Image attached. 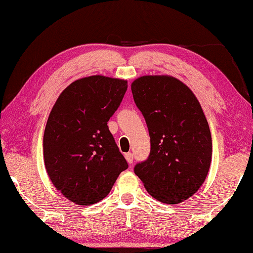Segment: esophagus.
<instances>
[{
    "label": "esophagus",
    "mask_w": 253,
    "mask_h": 253,
    "mask_svg": "<svg viewBox=\"0 0 253 253\" xmlns=\"http://www.w3.org/2000/svg\"><path fill=\"white\" fill-rule=\"evenodd\" d=\"M125 158H126V161L129 163V165H131L132 163V161H133V156H132V153L131 152H128V153H126L125 155Z\"/></svg>",
    "instance_id": "esophagus-1"
}]
</instances>
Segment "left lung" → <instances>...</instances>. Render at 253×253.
Returning a JSON list of instances; mask_svg holds the SVG:
<instances>
[{
  "label": "left lung",
  "instance_id": "1",
  "mask_svg": "<svg viewBox=\"0 0 253 253\" xmlns=\"http://www.w3.org/2000/svg\"><path fill=\"white\" fill-rule=\"evenodd\" d=\"M150 136V155L135 166L148 193L177 204L204 183L211 161L209 123L189 87L169 76H145L131 83Z\"/></svg>",
  "mask_w": 253,
  "mask_h": 253
}]
</instances>
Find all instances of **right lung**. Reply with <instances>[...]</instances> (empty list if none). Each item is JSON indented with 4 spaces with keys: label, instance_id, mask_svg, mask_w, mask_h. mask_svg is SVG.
Returning <instances> with one entry per match:
<instances>
[{
    "label": "right lung",
    "instance_id": "1",
    "mask_svg": "<svg viewBox=\"0 0 253 253\" xmlns=\"http://www.w3.org/2000/svg\"><path fill=\"white\" fill-rule=\"evenodd\" d=\"M126 91V80L82 78L64 88L49 114L44 167L54 187L78 205L102 201L128 168L107 126Z\"/></svg>",
    "mask_w": 253,
    "mask_h": 253
}]
</instances>
